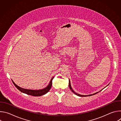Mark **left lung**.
Here are the masks:
<instances>
[{"label": "left lung", "instance_id": "obj_1", "mask_svg": "<svg viewBox=\"0 0 121 121\" xmlns=\"http://www.w3.org/2000/svg\"><path fill=\"white\" fill-rule=\"evenodd\" d=\"M69 88H70V90L73 92V93H74V94H75L76 95H78V96H80V97H87V96H92V95H95V94H97V93H98L99 92H97V93H94V94H91V95H80V94H78V93H77L76 92H75L73 90H72V88H71V84H70V80H69ZM101 91H102V90H101Z\"/></svg>", "mask_w": 121, "mask_h": 121}]
</instances>
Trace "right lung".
<instances>
[{"label":"right lung","instance_id":"add662e5","mask_svg":"<svg viewBox=\"0 0 121 121\" xmlns=\"http://www.w3.org/2000/svg\"><path fill=\"white\" fill-rule=\"evenodd\" d=\"M54 78V77L52 78L49 85L45 88L42 90H27V89H23V88H22L21 87H20L19 86H17L16 84H15V83L13 81V80H12V82L13 83L14 85L15 86V87L20 91H21L23 93H24L28 95L33 96H41L42 95L45 94L50 91L51 88V86L52 85V80Z\"/></svg>","mask_w":121,"mask_h":121}]
</instances>
